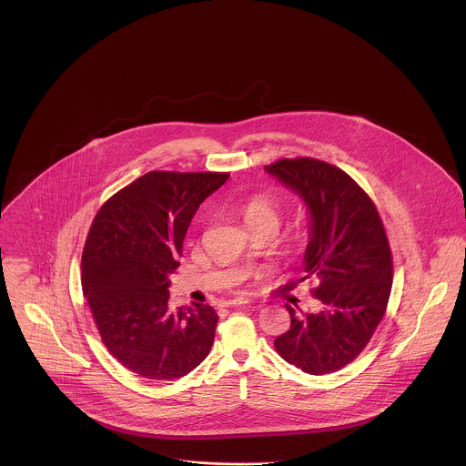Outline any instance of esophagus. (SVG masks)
I'll list each match as a JSON object with an SVG mask.
<instances>
[{
    "label": "esophagus",
    "mask_w": 466,
    "mask_h": 466,
    "mask_svg": "<svg viewBox=\"0 0 466 466\" xmlns=\"http://www.w3.org/2000/svg\"><path fill=\"white\" fill-rule=\"evenodd\" d=\"M251 299H246V297H239V299H225L222 303V307H239V305H246L249 303Z\"/></svg>",
    "instance_id": "1"
}]
</instances>
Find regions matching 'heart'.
Masks as SVG:
<instances>
[{"mask_svg": "<svg viewBox=\"0 0 466 466\" xmlns=\"http://www.w3.org/2000/svg\"><path fill=\"white\" fill-rule=\"evenodd\" d=\"M244 224H258V222H276L278 224V203L270 196H253L246 201L242 208Z\"/></svg>", "mask_w": 466, "mask_h": 466, "instance_id": "obj_1", "label": "heart"}]
</instances>
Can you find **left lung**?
Wrapping results in <instances>:
<instances>
[{"label":"left lung","instance_id":"1","mask_svg":"<svg viewBox=\"0 0 466 466\" xmlns=\"http://www.w3.org/2000/svg\"><path fill=\"white\" fill-rule=\"evenodd\" d=\"M265 171L307 208L303 267L319 282L314 295L322 303L305 316L286 305L291 328L274 345L303 372L338 371L364 350L387 310L391 253L385 228L368 194L339 167L299 157Z\"/></svg>","mask_w":466,"mask_h":466}]
</instances>
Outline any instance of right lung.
<instances>
[{
    "label": "right lung",
    "mask_w": 466,
    "mask_h": 466,
    "mask_svg": "<svg viewBox=\"0 0 466 466\" xmlns=\"http://www.w3.org/2000/svg\"><path fill=\"white\" fill-rule=\"evenodd\" d=\"M228 173L150 171L95 217L81 260L83 295L107 350L147 380H178L209 354L218 316L192 303L171 310L169 276L187 228Z\"/></svg>",
    "instance_id": "right-lung-1"
}]
</instances>
